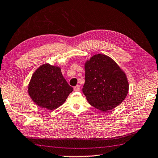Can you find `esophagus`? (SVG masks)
Returning a JSON list of instances; mask_svg holds the SVG:
<instances>
[{
    "label": "esophagus",
    "mask_w": 158,
    "mask_h": 158,
    "mask_svg": "<svg viewBox=\"0 0 158 158\" xmlns=\"http://www.w3.org/2000/svg\"><path fill=\"white\" fill-rule=\"evenodd\" d=\"M80 89V85H77L74 87V91H79Z\"/></svg>",
    "instance_id": "1"
}]
</instances>
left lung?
<instances>
[{
  "label": "left lung",
  "mask_w": 158,
  "mask_h": 158,
  "mask_svg": "<svg viewBox=\"0 0 158 158\" xmlns=\"http://www.w3.org/2000/svg\"><path fill=\"white\" fill-rule=\"evenodd\" d=\"M85 83L82 91L89 103L102 112L112 110L127 97L129 82L115 61L96 54L85 63Z\"/></svg>",
  "instance_id": "obj_1"
}]
</instances>
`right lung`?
Instances as JSON below:
<instances>
[{
    "instance_id": "obj_1",
    "label": "right lung",
    "mask_w": 158,
    "mask_h": 158,
    "mask_svg": "<svg viewBox=\"0 0 158 158\" xmlns=\"http://www.w3.org/2000/svg\"><path fill=\"white\" fill-rule=\"evenodd\" d=\"M72 91L60 67L49 63L43 64L35 71L28 86V93L35 104L49 110L62 105Z\"/></svg>"
}]
</instances>
